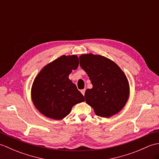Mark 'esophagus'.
<instances>
[{"label":"esophagus","mask_w":159,"mask_h":159,"mask_svg":"<svg viewBox=\"0 0 159 159\" xmlns=\"http://www.w3.org/2000/svg\"><path fill=\"white\" fill-rule=\"evenodd\" d=\"M80 92L82 93V94L83 96H85V89H82L81 91H80Z\"/></svg>","instance_id":"34e87169"}]
</instances>
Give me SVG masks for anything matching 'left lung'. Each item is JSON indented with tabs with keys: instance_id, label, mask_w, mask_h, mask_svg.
Instances as JSON below:
<instances>
[{
	"instance_id": "obj_1",
	"label": "left lung",
	"mask_w": 159,
	"mask_h": 159,
	"mask_svg": "<svg viewBox=\"0 0 159 159\" xmlns=\"http://www.w3.org/2000/svg\"><path fill=\"white\" fill-rule=\"evenodd\" d=\"M79 59L80 67L93 85L85 91L86 102L100 117H110L119 113L130 93L129 83L123 71L113 61L102 55L85 54Z\"/></svg>"
}]
</instances>
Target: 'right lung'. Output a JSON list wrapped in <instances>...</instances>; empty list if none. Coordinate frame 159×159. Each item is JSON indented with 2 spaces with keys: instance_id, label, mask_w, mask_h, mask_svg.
I'll use <instances>...</instances> for the list:
<instances>
[{
  "instance_id": "1",
  "label": "right lung",
  "mask_w": 159,
  "mask_h": 159,
  "mask_svg": "<svg viewBox=\"0 0 159 159\" xmlns=\"http://www.w3.org/2000/svg\"><path fill=\"white\" fill-rule=\"evenodd\" d=\"M79 64L76 55H62L45 66L37 75L31 88L35 108L43 116L60 120L69 115L73 106L85 101L75 84L69 79Z\"/></svg>"
}]
</instances>
